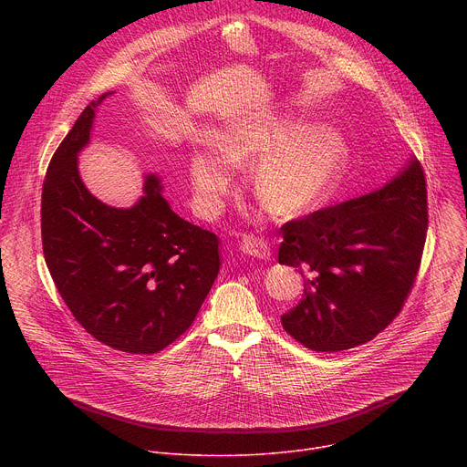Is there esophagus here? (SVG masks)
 I'll return each instance as SVG.
<instances>
[{
	"label": "esophagus",
	"instance_id": "1",
	"mask_svg": "<svg viewBox=\"0 0 467 467\" xmlns=\"http://www.w3.org/2000/svg\"><path fill=\"white\" fill-rule=\"evenodd\" d=\"M240 249L254 258H270V251H268V244H265L264 238L254 236V234H244L242 242H240Z\"/></svg>",
	"mask_w": 467,
	"mask_h": 467
}]
</instances>
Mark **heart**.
<instances>
[{
    "label": "heart",
    "instance_id": "1",
    "mask_svg": "<svg viewBox=\"0 0 467 467\" xmlns=\"http://www.w3.org/2000/svg\"><path fill=\"white\" fill-rule=\"evenodd\" d=\"M218 146L234 164L260 157L251 182L279 216H297L321 203L348 161V144L337 129H312L301 121H244L223 132ZM224 160L202 151L190 161L195 202L205 216L222 211L233 186L234 170Z\"/></svg>",
    "mask_w": 467,
    "mask_h": 467
}]
</instances>
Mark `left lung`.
<instances>
[{
  "mask_svg": "<svg viewBox=\"0 0 467 467\" xmlns=\"http://www.w3.org/2000/svg\"><path fill=\"white\" fill-rule=\"evenodd\" d=\"M427 227V181L416 159L377 192L286 222L279 262L299 270L305 294L281 316L285 330L319 353L373 340L412 292Z\"/></svg>",
  "mask_w": 467,
  "mask_h": 467,
  "instance_id": "left-lung-1",
  "label": "left lung"
}]
</instances>
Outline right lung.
<instances>
[{"mask_svg":"<svg viewBox=\"0 0 467 467\" xmlns=\"http://www.w3.org/2000/svg\"><path fill=\"white\" fill-rule=\"evenodd\" d=\"M98 101L85 107L51 157L42 186V247L51 279L98 342L153 355L190 328L220 272V238L179 218L148 175L130 209H114L83 184L78 153Z\"/></svg>","mask_w":467,"mask_h":467,"instance_id":"1","label":"right lung"}]
</instances>
